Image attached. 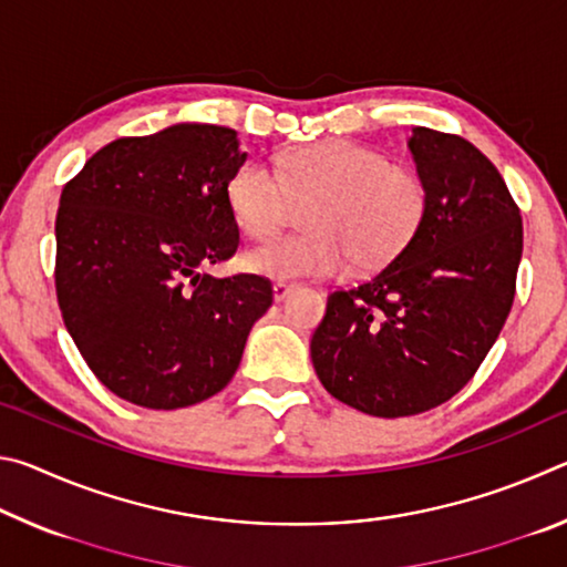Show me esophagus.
<instances>
[{"label":"esophagus","mask_w":567,"mask_h":567,"mask_svg":"<svg viewBox=\"0 0 567 567\" xmlns=\"http://www.w3.org/2000/svg\"><path fill=\"white\" fill-rule=\"evenodd\" d=\"M295 290V285L292 282H282V280H277L275 285H272V295H275V302H282L287 295H290Z\"/></svg>","instance_id":"obj_1"}]
</instances>
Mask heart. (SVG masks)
Returning <instances> with one entry per match:
<instances>
[{
    "mask_svg": "<svg viewBox=\"0 0 567 567\" xmlns=\"http://www.w3.org/2000/svg\"><path fill=\"white\" fill-rule=\"evenodd\" d=\"M295 203L310 233L275 237L247 249L245 270L280 280L330 277L350 262L375 270L415 237L427 205L425 182L412 167L385 162L382 152L348 140L292 150L277 159L245 162L227 182V205L245 235L280 229Z\"/></svg>",
    "mask_w": 567,
    "mask_h": 567,
    "instance_id": "heart-1",
    "label": "heart"
}]
</instances>
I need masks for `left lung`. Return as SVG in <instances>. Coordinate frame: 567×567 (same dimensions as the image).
Returning <instances> with one entry per match:
<instances>
[{
    "instance_id": "obj_1",
    "label": "left lung",
    "mask_w": 567,
    "mask_h": 567,
    "mask_svg": "<svg viewBox=\"0 0 567 567\" xmlns=\"http://www.w3.org/2000/svg\"><path fill=\"white\" fill-rule=\"evenodd\" d=\"M408 150L427 192L415 237L334 290L310 342L324 390L375 417L417 415L467 385L511 315L523 257L520 209L483 152L427 127Z\"/></svg>"
}]
</instances>
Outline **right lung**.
<instances>
[{
	"label": "right lung",
	"mask_w": 567,
	"mask_h": 567,
	"mask_svg": "<svg viewBox=\"0 0 567 567\" xmlns=\"http://www.w3.org/2000/svg\"><path fill=\"white\" fill-rule=\"evenodd\" d=\"M237 132L182 122L122 137L84 162L56 213V300L76 350L132 405L177 410L217 395L270 310L260 275L213 277L239 229L227 182Z\"/></svg>",
	"instance_id": "add662e5"
}]
</instances>
